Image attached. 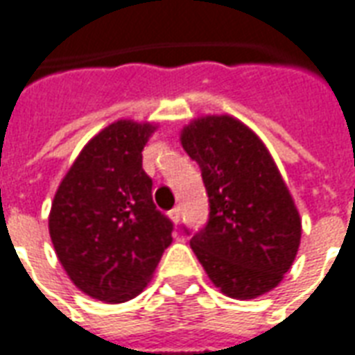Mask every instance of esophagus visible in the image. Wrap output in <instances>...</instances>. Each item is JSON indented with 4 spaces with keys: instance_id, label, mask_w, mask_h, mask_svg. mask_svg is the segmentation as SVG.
Listing matches in <instances>:
<instances>
[{
    "instance_id": "34e87169",
    "label": "esophagus",
    "mask_w": 355,
    "mask_h": 355,
    "mask_svg": "<svg viewBox=\"0 0 355 355\" xmlns=\"http://www.w3.org/2000/svg\"><path fill=\"white\" fill-rule=\"evenodd\" d=\"M169 218L173 220V223H178L180 221V208L175 207L173 210H169Z\"/></svg>"
}]
</instances>
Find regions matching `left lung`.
Listing matches in <instances>:
<instances>
[{"mask_svg": "<svg viewBox=\"0 0 355 355\" xmlns=\"http://www.w3.org/2000/svg\"><path fill=\"white\" fill-rule=\"evenodd\" d=\"M201 167L210 216L189 245L225 296L253 300L274 291L291 270L302 218L261 137L231 115H205L180 130Z\"/></svg>", "mask_w": 355, "mask_h": 355, "instance_id": "1", "label": "left lung"}]
</instances>
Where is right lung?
<instances>
[{
	"label": "right lung",
	"mask_w": 355,
	"mask_h": 355,
	"mask_svg": "<svg viewBox=\"0 0 355 355\" xmlns=\"http://www.w3.org/2000/svg\"><path fill=\"white\" fill-rule=\"evenodd\" d=\"M158 124L130 119L81 148L51 201L48 229L61 266L83 294L123 304L148 285L173 223L156 210L143 148Z\"/></svg>",
	"instance_id": "1"
}]
</instances>
